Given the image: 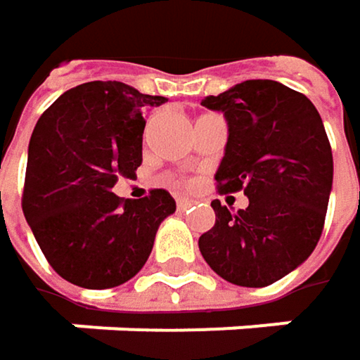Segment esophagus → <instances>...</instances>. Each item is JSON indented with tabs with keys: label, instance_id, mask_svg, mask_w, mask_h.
Instances as JSON below:
<instances>
[{
	"label": "esophagus",
	"instance_id": "obj_1",
	"mask_svg": "<svg viewBox=\"0 0 360 360\" xmlns=\"http://www.w3.org/2000/svg\"><path fill=\"white\" fill-rule=\"evenodd\" d=\"M178 211H186V209H191L193 207V201H188V199H178Z\"/></svg>",
	"mask_w": 360,
	"mask_h": 360
}]
</instances>
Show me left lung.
Returning a JSON list of instances; mask_svg holds the SVG:
<instances>
[{"label":"left lung","instance_id":"8db88e82","mask_svg":"<svg viewBox=\"0 0 360 360\" xmlns=\"http://www.w3.org/2000/svg\"><path fill=\"white\" fill-rule=\"evenodd\" d=\"M202 105L228 122L217 188L248 197L238 213L211 202L215 226L199 238L202 259L236 286H269L304 263L323 232L334 159L321 115L276 80H245Z\"/></svg>","mask_w":360,"mask_h":360}]
</instances>
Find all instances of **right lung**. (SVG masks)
Instances as JSON below:
<instances>
[{
	"instance_id": "obj_1",
	"label": "right lung",
	"mask_w": 360,
	"mask_h": 360,
	"mask_svg": "<svg viewBox=\"0 0 360 360\" xmlns=\"http://www.w3.org/2000/svg\"><path fill=\"white\" fill-rule=\"evenodd\" d=\"M165 101L115 80L84 82L58 97L32 130L24 217L49 265L80 288L134 278L159 224L176 211L163 188L136 201L112 193L143 163V113Z\"/></svg>"
}]
</instances>
